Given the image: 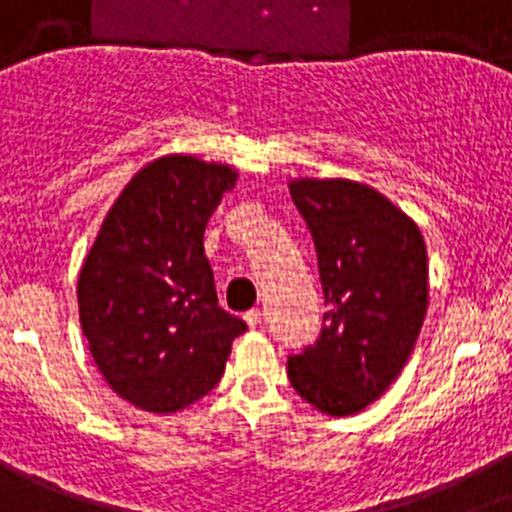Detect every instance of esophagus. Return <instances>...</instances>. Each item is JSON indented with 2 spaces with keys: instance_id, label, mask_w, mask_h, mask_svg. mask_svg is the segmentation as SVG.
I'll list each match as a JSON object with an SVG mask.
<instances>
[{
  "instance_id": "34e87169",
  "label": "esophagus",
  "mask_w": 512,
  "mask_h": 512,
  "mask_svg": "<svg viewBox=\"0 0 512 512\" xmlns=\"http://www.w3.org/2000/svg\"><path fill=\"white\" fill-rule=\"evenodd\" d=\"M245 321H247V326H250V329H257V326L262 324V311H260V308H252V311H247L245 313Z\"/></svg>"
}]
</instances>
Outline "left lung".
I'll list each match as a JSON object with an SVG mask.
<instances>
[{
    "instance_id": "left-lung-1",
    "label": "left lung",
    "mask_w": 512,
    "mask_h": 512,
    "mask_svg": "<svg viewBox=\"0 0 512 512\" xmlns=\"http://www.w3.org/2000/svg\"><path fill=\"white\" fill-rule=\"evenodd\" d=\"M319 257L324 326L288 357V380L326 416L365 411L411 357L428 308L421 229L367 183L290 181Z\"/></svg>"
}]
</instances>
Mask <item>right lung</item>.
Instances as JSON below:
<instances>
[{
	"label": "right lung",
	"instance_id": "1",
	"mask_svg": "<svg viewBox=\"0 0 512 512\" xmlns=\"http://www.w3.org/2000/svg\"><path fill=\"white\" fill-rule=\"evenodd\" d=\"M237 183L232 165L165 155L124 186L78 275V316L109 388L176 413L222 380L247 324L219 306L204 229Z\"/></svg>",
	"mask_w": 512,
	"mask_h": 512
}]
</instances>
